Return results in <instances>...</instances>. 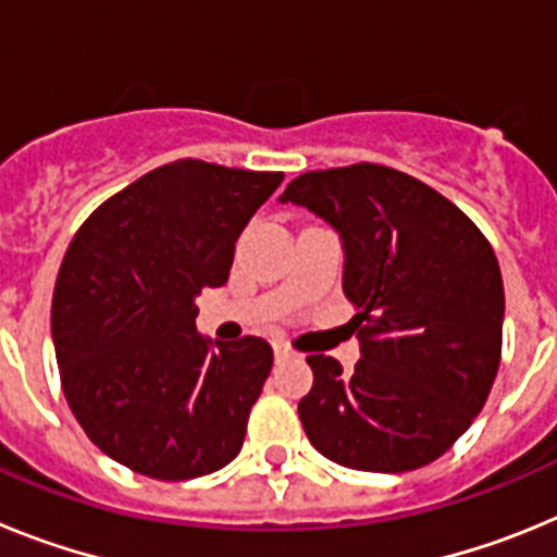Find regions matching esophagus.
I'll list each match as a JSON object with an SVG mask.
<instances>
[{
    "instance_id": "1",
    "label": "esophagus",
    "mask_w": 557,
    "mask_h": 557,
    "mask_svg": "<svg viewBox=\"0 0 557 557\" xmlns=\"http://www.w3.org/2000/svg\"><path fill=\"white\" fill-rule=\"evenodd\" d=\"M273 351H275V359H289V357H298V351H295L293 346H287V343H273Z\"/></svg>"
}]
</instances>
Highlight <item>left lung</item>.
Wrapping results in <instances>:
<instances>
[{
  "instance_id": "8db88e82",
  "label": "left lung",
  "mask_w": 557,
  "mask_h": 557,
  "mask_svg": "<svg viewBox=\"0 0 557 557\" xmlns=\"http://www.w3.org/2000/svg\"><path fill=\"white\" fill-rule=\"evenodd\" d=\"M282 200L339 231L362 348L351 373L334 357H307V437L357 471L401 474L437 460L499 371L505 287L494 248L451 200L393 166L304 172Z\"/></svg>"
}]
</instances>
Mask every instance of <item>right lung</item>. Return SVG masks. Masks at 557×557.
I'll use <instances>...</instances> for the list:
<instances>
[{"label":"right lung","mask_w":557,"mask_h":557,"mask_svg":"<svg viewBox=\"0 0 557 557\" xmlns=\"http://www.w3.org/2000/svg\"><path fill=\"white\" fill-rule=\"evenodd\" d=\"M284 172L181 159L108 198L77 228L52 293L69 410L111 460L178 482L239 455L273 368L262 337L211 343L195 295L223 287L236 236Z\"/></svg>","instance_id":"right-lung-1"}]
</instances>
